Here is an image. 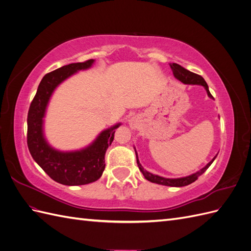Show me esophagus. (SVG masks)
Listing matches in <instances>:
<instances>
[{
    "instance_id": "1",
    "label": "esophagus",
    "mask_w": 251,
    "mask_h": 251,
    "mask_svg": "<svg viewBox=\"0 0 251 251\" xmlns=\"http://www.w3.org/2000/svg\"><path fill=\"white\" fill-rule=\"evenodd\" d=\"M131 125H132V126H134V121H133V120L131 121Z\"/></svg>"
}]
</instances>
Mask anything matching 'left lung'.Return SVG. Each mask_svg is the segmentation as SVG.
Masks as SVG:
<instances>
[{
    "instance_id": "8db88e82",
    "label": "left lung",
    "mask_w": 251,
    "mask_h": 251,
    "mask_svg": "<svg viewBox=\"0 0 251 251\" xmlns=\"http://www.w3.org/2000/svg\"><path fill=\"white\" fill-rule=\"evenodd\" d=\"M171 68L173 70V73H174V76L176 77L177 79H179L180 81H182L183 83H189V85H201L205 88V90H206L207 92V95L210 97V98H214L212 97V95L210 94L209 90H208V86L206 81L204 80V78L201 76V75L199 74H196L194 72H191L186 70L185 68L181 67L180 65L178 64H173L171 65ZM217 157V156H216ZM216 157L212 159V160L205 166V168H203L201 171L197 172L193 175H191V176H187V177H184V178H177V179H169V178H163V177H160V176H157V175H153L151 174L149 172H147L146 170H144L139 160H138V157H137V153H136V159H137V164H138V168L140 170V172L143 174V176L146 177L147 180L153 182V183H157V184H161V185H166V186H175V187H180V186H185V185H188L193 183V182H195L197 179H198L199 176H201V175L206 171L210 164L214 162V160L216 159Z\"/></svg>"
}]
</instances>
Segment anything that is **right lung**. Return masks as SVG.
<instances>
[{"mask_svg": "<svg viewBox=\"0 0 251 251\" xmlns=\"http://www.w3.org/2000/svg\"><path fill=\"white\" fill-rule=\"evenodd\" d=\"M93 63V59H88L47 73L40 82L28 111L27 144L30 154L51 179L64 185L89 184L101 177L105 168V151L114 140L115 128L120 126L103 131L90 147L78 151H55L44 139L43 117L53 90L72 74L88 69Z\"/></svg>", "mask_w": 251, "mask_h": 251, "instance_id": "add662e5", "label": "right lung"}]
</instances>
